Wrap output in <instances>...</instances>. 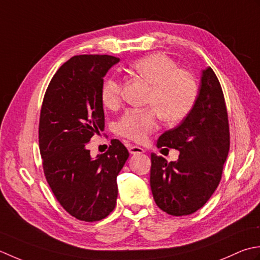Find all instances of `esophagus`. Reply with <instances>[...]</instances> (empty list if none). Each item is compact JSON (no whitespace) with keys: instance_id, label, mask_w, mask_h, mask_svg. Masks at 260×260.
<instances>
[{"instance_id":"34e87169","label":"esophagus","mask_w":260,"mask_h":260,"mask_svg":"<svg viewBox=\"0 0 260 260\" xmlns=\"http://www.w3.org/2000/svg\"><path fill=\"white\" fill-rule=\"evenodd\" d=\"M129 152L131 153V155H138V153H144L145 149H142V148L139 146L131 145V146H129Z\"/></svg>"}]
</instances>
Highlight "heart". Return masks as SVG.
<instances>
[{
	"label": "heart",
	"instance_id": "1",
	"mask_svg": "<svg viewBox=\"0 0 260 260\" xmlns=\"http://www.w3.org/2000/svg\"><path fill=\"white\" fill-rule=\"evenodd\" d=\"M131 71L151 85L147 103L153 108L126 111L116 123L119 135L142 141L158 128L159 116L164 122L174 124L192 111L198 99V82L189 72L179 70L171 57L161 52L147 55L132 63ZM101 98L104 107L115 109L121 102L120 83L108 78Z\"/></svg>",
	"mask_w": 260,
	"mask_h": 260
}]
</instances>
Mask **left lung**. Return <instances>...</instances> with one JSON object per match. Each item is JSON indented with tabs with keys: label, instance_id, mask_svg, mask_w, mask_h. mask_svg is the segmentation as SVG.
<instances>
[{
	"label": "left lung",
	"instance_id": "left-lung-1",
	"mask_svg": "<svg viewBox=\"0 0 260 260\" xmlns=\"http://www.w3.org/2000/svg\"><path fill=\"white\" fill-rule=\"evenodd\" d=\"M157 147L173 148L179 156L167 162L151 153L150 187L156 204L175 216L194 213L218 187L230 147L223 92L211 67L202 71L192 111L158 138Z\"/></svg>",
	"mask_w": 260,
	"mask_h": 260
}]
</instances>
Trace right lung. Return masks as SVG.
I'll return each mask as SVG.
<instances>
[{
    "label": "right lung",
    "mask_w": 260,
    "mask_h": 260,
    "mask_svg": "<svg viewBox=\"0 0 260 260\" xmlns=\"http://www.w3.org/2000/svg\"><path fill=\"white\" fill-rule=\"evenodd\" d=\"M119 61L108 55L72 57L52 77L41 107L39 149L47 182L62 208L86 222L114 210L116 177L129 158L116 139L94 158L86 148L104 126L103 77Z\"/></svg>",
    "instance_id": "1"
}]
</instances>
